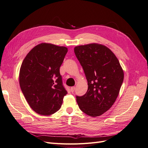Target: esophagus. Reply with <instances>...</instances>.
<instances>
[{
  "label": "esophagus",
  "mask_w": 148,
  "mask_h": 148,
  "mask_svg": "<svg viewBox=\"0 0 148 148\" xmlns=\"http://www.w3.org/2000/svg\"><path fill=\"white\" fill-rule=\"evenodd\" d=\"M75 86H73V87H71L70 88V91H71V92H73L75 91Z\"/></svg>",
  "instance_id": "1"
}]
</instances>
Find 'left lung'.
I'll use <instances>...</instances> for the list:
<instances>
[{"instance_id": "1", "label": "left lung", "mask_w": 148, "mask_h": 148, "mask_svg": "<svg viewBox=\"0 0 148 148\" xmlns=\"http://www.w3.org/2000/svg\"><path fill=\"white\" fill-rule=\"evenodd\" d=\"M88 81V91L76 96L79 109L98 117L112 106L119 94L124 73L118 59L106 46L96 43L74 48Z\"/></svg>"}]
</instances>
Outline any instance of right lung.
I'll list each match as a JSON object with an SVG mask.
<instances>
[{"mask_svg":"<svg viewBox=\"0 0 148 148\" xmlns=\"http://www.w3.org/2000/svg\"><path fill=\"white\" fill-rule=\"evenodd\" d=\"M67 52L66 47L41 43L31 49L22 62L19 74L21 91L31 108L39 115L56 112L67 94L60 74Z\"/></svg>","mask_w":148,"mask_h":148,"instance_id":"add662e5","label":"right lung"}]
</instances>
